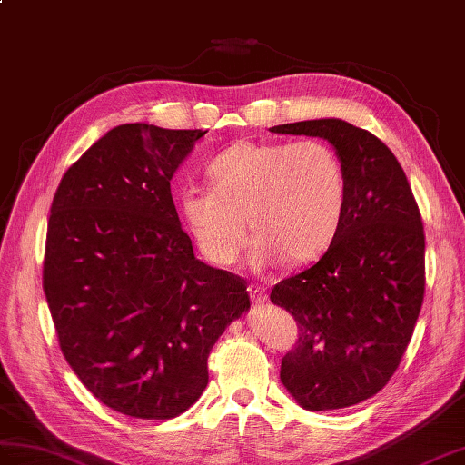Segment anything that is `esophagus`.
Instances as JSON below:
<instances>
[{
  "label": "esophagus",
  "mask_w": 465,
  "mask_h": 465,
  "mask_svg": "<svg viewBox=\"0 0 465 465\" xmlns=\"http://www.w3.org/2000/svg\"><path fill=\"white\" fill-rule=\"evenodd\" d=\"M247 291H250V299L253 301L255 305H262V303H265V301H267L265 287H262V285H250V287H247Z\"/></svg>",
  "instance_id": "obj_1"
}]
</instances>
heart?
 <instances>
[{
    "label": "heart",
    "mask_w": 465,
    "mask_h": 465,
    "mask_svg": "<svg viewBox=\"0 0 465 465\" xmlns=\"http://www.w3.org/2000/svg\"><path fill=\"white\" fill-rule=\"evenodd\" d=\"M206 174L212 188L190 186L178 196L180 218L202 253L233 265L257 237L253 263L285 257L307 263L339 235L349 202L342 162L321 140L252 143L243 140L215 156Z\"/></svg>",
    "instance_id": "b5f03b06"
}]
</instances>
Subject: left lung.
Wrapping results in <instances>:
<instances>
[{"instance_id": "8db88e82", "label": "left lung", "mask_w": 465, "mask_h": 465, "mask_svg": "<svg viewBox=\"0 0 465 465\" xmlns=\"http://www.w3.org/2000/svg\"><path fill=\"white\" fill-rule=\"evenodd\" d=\"M327 140L341 158L349 202L319 262L272 291L299 327L282 382L299 406L339 410L391 381L424 301V228L402 166L382 140L341 118L273 126Z\"/></svg>"}]
</instances>
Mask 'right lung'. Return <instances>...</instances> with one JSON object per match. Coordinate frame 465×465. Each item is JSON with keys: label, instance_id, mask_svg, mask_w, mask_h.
I'll use <instances>...</instances> for the list:
<instances>
[{"label": "right lung", "instance_id": "add662e5", "mask_svg": "<svg viewBox=\"0 0 465 465\" xmlns=\"http://www.w3.org/2000/svg\"><path fill=\"white\" fill-rule=\"evenodd\" d=\"M206 131L121 124L64 172L43 291L69 366L116 412L168 420L198 401L208 356L250 311L242 277L193 255L170 180Z\"/></svg>", "mask_w": 465, "mask_h": 465}]
</instances>
